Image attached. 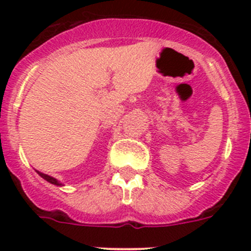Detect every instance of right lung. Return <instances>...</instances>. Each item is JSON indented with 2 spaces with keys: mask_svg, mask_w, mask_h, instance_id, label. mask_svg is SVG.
<instances>
[{
  "mask_svg": "<svg viewBox=\"0 0 251 251\" xmlns=\"http://www.w3.org/2000/svg\"><path fill=\"white\" fill-rule=\"evenodd\" d=\"M37 174L40 175V176L43 177L44 179H46V181H48V182H50V183H52V185H55V186H64L63 183L61 182H59V181H57L56 178H54V177H51V176H49V175H45V174H43V172H40V171H36Z\"/></svg>",
  "mask_w": 251,
  "mask_h": 251,
  "instance_id": "add662e5",
  "label": "right lung"
}]
</instances>
